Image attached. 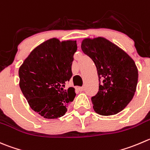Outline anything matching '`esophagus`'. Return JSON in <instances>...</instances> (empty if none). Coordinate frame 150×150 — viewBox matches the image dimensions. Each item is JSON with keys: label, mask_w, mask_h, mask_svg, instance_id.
I'll return each mask as SVG.
<instances>
[{"label": "esophagus", "mask_w": 150, "mask_h": 150, "mask_svg": "<svg viewBox=\"0 0 150 150\" xmlns=\"http://www.w3.org/2000/svg\"><path fill=\"white\" fill-rule=\"evenodd\" d=\"M84 86H82V87H79V88H78V90H79L80 91H84Z\"/></svg>", "instance_id": "obj_1"}]
</instances>
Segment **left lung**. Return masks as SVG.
<instances>
[{
  "instance_id": "1",
  "label": "left lung",
  "mask_w": 150,
  "mask_h": 150,
  "mask_svg": "<svg viewBox=\"0 0 150 150\" xmlns=\"http://www.w3.org/2000/svg\"><path fill=\"white\" fill-rule=\"evenodd\" d=\"M81 49L95 64L99 91L91 97L96 113L117 114L131 101L138 83V69L134 61L122 49L106 39H85Z\"/></svg>"
}]
</instances>
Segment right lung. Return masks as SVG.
I'll return each instance as SVG.
<instances>
[{
    "mask_svg": "<svg viewBox=\"0 0 150 150\" xmlns=\"http://www.w3.org/2000/svg\"><path fill=\"white\" fill-rule=\"evenodd\" d=\"M76 41L53 38L32 50L19 69L20 87L29 105L46 119L62 117L75 89L65 88L72 76Z\"/></svg>",
    "mask_w": 150,
    "mask_h": 150,
    "instance_id": "obj_1",
    "label": "right lung"
}]
</instances>
